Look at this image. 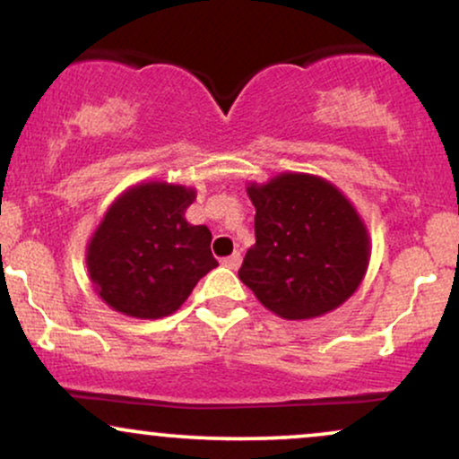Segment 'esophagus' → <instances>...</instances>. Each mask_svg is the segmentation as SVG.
<instances>
[{"label": "esophagus", "instance_id": "34e87169", "mask_svg": "<svg viewBox=\"0 0 459 459\" xmlns=\"http://www.w3.org/2000/svg\"><path fill=\"white\" fill-rule=\"evenodd\" d=\"M240 262H242V255L238 251H236V253H231L230 257L223 259V265H225V268H230V270H238Z\"/></svg>", "mask_w": 459, "mask_h": 459}]
</instances>
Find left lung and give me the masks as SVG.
I'll return each mask as SVG.
<instances>
[{"instance_id": "8db88e82", "label": "left lung", "mask_w": 459, "mask_h": 459, "mask_svg": "<svg viewBox=\"0 0 459 459\" xmlns=\"http://www.w3.org/2000/svg\"><path fill=\"white\" fill-rule=\"evenodd\" d=\"M255 245L238 276L281 319H315L358 291L370 262V236L349 197L330 180L281 172L248 183Z\"/></svg>"}]
</instances>
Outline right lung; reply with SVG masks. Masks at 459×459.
<instances>
[{
  "label": "right lung",
  "mask_w": 459,
  "mask_h": 459,
  "mask_svg": "<svg viewBox=\"0 0 459 459\" xmlns=\"http://www.w3.org/2000/svg\"><path fill=\"white\" fill-rule=\"evenodd\" d=\"M194 186L146 180L110 204L87 245L98 296L134 319H161L183 307L204 274L217 268L206 225H191Z\"/></svg>",
  "instance_id": "right-lung-1"
}]
</instances>
